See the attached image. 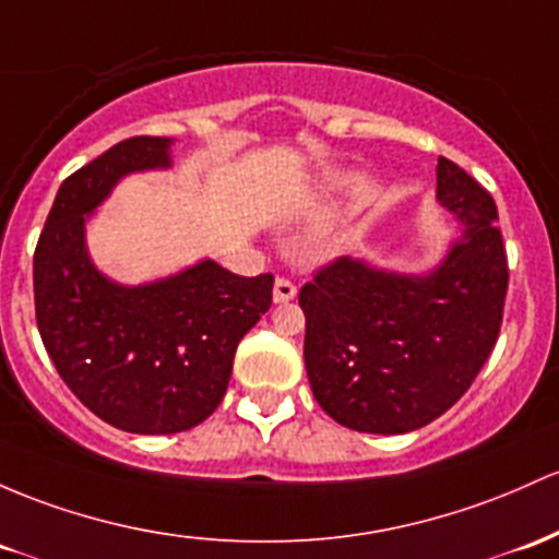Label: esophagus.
Segmentation results:
<instances>
[{
    "label": "esophagus",
    "instance_id": "34e87169",
    "mask_svg": "<svg viewBox=\"0 0 559 559\" xmlns=\"http://www.w3.org/2000/svg\"><path fill=\"white\" fill-rule=\"evenodd\" d=\"M294 297H297V286H294L292 281H286V278L275 281V286H273V302L275 305L292 302Z\"/></svg>",
    "mask_w": 559,
    "mask_h": 559
}]
</instances>
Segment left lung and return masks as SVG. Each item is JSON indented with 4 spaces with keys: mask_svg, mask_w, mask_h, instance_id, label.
Here are the masks:
<instances>
[{
    "mask_svg": "<svg viewBox=\"0 0 559 559\" xmlns=\"http://www.w3.org/2000/svg\"><path fill=\"white\" fill-rule=\"evenodd\" d=\"M435 195L459 219L438 265L397 273L342 257L299 292L312 395L342 427L403 435L429 425L496 345L509 284L499 212L443 156Z\"/></svg>",
    "mask_w": 559,
    "mask_h": 559,
    "instance_id": "1",
    "label": "left lung"
}]
</instances>
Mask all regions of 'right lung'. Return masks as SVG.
I'll list each match as a JSON object with an SVG mask.
<instances>
[{"label":"right lung","mask_w":559,"mask_h":559,"mask_svg":"<svg viewBox=\"0 0 559 559\" xmlns=\"http://www.w3.org/2000/svg\"><path fill=\"white\" fill-rule=\"evenodd\" d=\"M171 138H130L63 180L34 254L36 326L73 395L108 425L171 435L206 419L228 390L233 355L273 302V275L199 260L127 286L97 270L87 223L138 171L171 167Z\"/></svg>","instance_id":"obj_1"}]
</instances>
